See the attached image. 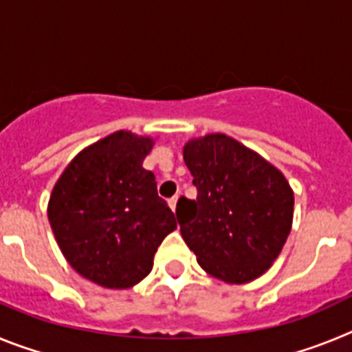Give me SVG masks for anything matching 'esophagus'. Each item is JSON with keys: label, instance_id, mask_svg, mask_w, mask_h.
<instances>
[{"label": "esophagus", "instance_id": "esophagus-1", "mask_svg": "<svg viewBox=\"0 0 352 352\" xmlns=\"http://www.w3.org/2000/svg\"><path fill=\"white\" fill-rule=\"evenodd\" d=\"M178 197H179V194H176V195H173V197L169 199V206H170V210H176V204H178Z\"/></svg>", "mask_w": 352, "mask_h": 352}]
</instances>
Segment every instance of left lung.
Listing matches in <instances>:
<instances>
[{"label":"left lung","mask_w":352,"mask_h":352,"mask_svg":"<svg viewBox=\"0 0 352 352\" xmlns=\"http://www.w3.org/2000/svg\"><path fill=\"white\" fill-rule=\"evenodd\" d=\"M183 158L197 197H179L176 217L201 268L229 284L263 275L291 232L294 195L284 174L223 133L190 141Z\"/></svg>","instance_id":"obj_1"}]
</instances>
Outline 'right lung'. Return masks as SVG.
<instances>
[{"instance_id":"1","label":"right lung","mask_w":352,"mask_h":352,"mask_svg":"<svg viewBox=\"0 0 352 352\" xmlns=\"http://www.w3.org/2000/svg\"><path fill=\"white\" fill-rule=\"evenodd\" d=\"M153 141L114 132L82 149L60 176L49 222L65 259L84 278L126 289L148 276L176 219L142 167Z\"/></svg>"}]
</instances>
